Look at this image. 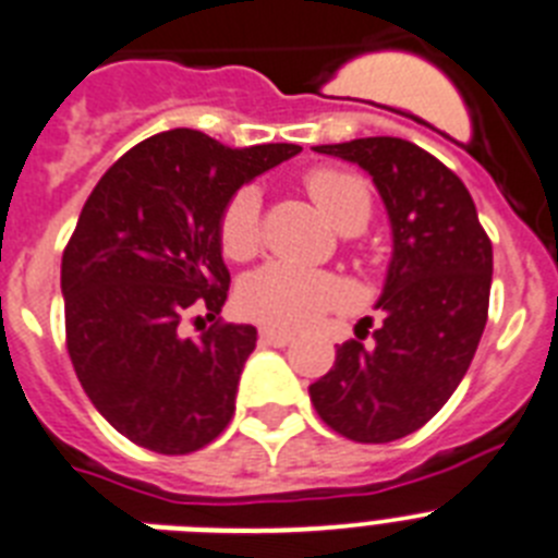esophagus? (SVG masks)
<instances>
[{"mask_svg": "<svg viewBox=\"0 0 558 558\" xmlns=\"http://www.w3.org/2000/svg\"><path fill=\"white\" fill-rule=\"evenodd\" d=\"M293 335L279 332V329H259V343L263 347H288Z\"/></svg>", "mask_w": 558, "mask_h": 558, "instance_id": "1", "label": "esophagus"}]
</instances>
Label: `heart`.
<instances>
[{
  "mask_svg": "<svg viewBox=\"0 0 558 558\" xmlns=\"http://www.w3.org/2000/svg\"><path fill=\"white\" fill-rule=\"evenodd\" d=\"M307 192L340 234H357L366 229L372 218V192L360 175L315 170L307 175ZM218 234L220 248L231 259H248L256 254L263 240V198L256 186H243L231 195L220 215ZM340 299L343 288L335 276L290 263L263 265L236 288V304L243 315L274 329L304 327Z\"/></svg>",
  "mask_w": 558,
  "mask_h": 558,
  "instance_id": "heart-1",
  "label": "heart"
}]
</instances>
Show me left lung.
<instances>
[{"label":"left lung","instance_id":"left-lung-1","mask_svg":"<svg viewBox=\"0 0 558 558\" xmlns=\"http://www.w3.org/2000/svg\"><path fill=\"white\" fill-rule=\"evenodd\" d=\"M313 150L372 175L393 245L377 299L386 318L372 343L357 329L338 347L310 399L335 433L386 445L427 425L470 368L489 313L492 243L463 181L413 142L366 136Z\"/></svg>","mask_w":558,"mask_h":558}]
</instances>
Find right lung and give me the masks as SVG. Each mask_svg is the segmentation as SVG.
Returning <instances> with one entry per match:
<instances>
[{"label":"right lung","mask_w":558,"mask_h":558,"mask_svg":"<svg viewBox=\"0 0 558 558\" xmlns=\"http://www.w3.org/2000/svg\"><path fill=\"white\" fill-rule=\"evenodd\" d=\"M295 153L172 128L131 147L88 195L61 263L66 349L92 405L133 445L186 456L234 416L256 329L216 322L192 341L178 324L218 318L231 282L220 215Z\"/></svg>","instance_id":"obj_1"}]
</instances>
